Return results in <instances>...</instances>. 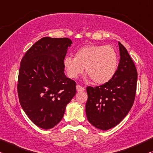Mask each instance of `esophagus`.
Returning a JSON list of instances; mask_svg holds the SVG:
<instances>
[{"mask_svg": "<svg viewBox=\"0 0 153 153\" xmlns=\"http://www.w3.org/2000/svg\"><path fill=\"white\" fill-rule=\"evenodd\" d=\"M76 90L77 92H79V91H84V90H85V88L84 87H82L80 85L77 84L76 86Z\"/></svg>", "mask_w": 153, "mask_h": 153, "instance_id": "34e87169", "label": "esophagus"}]
</instances>
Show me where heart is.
I'll return each instance as SVG.
<instances>
[{
	"label": "heart",
	"mask_w": 153,
	"mask_h": 153,
	"mask_svg": "<svg viewBox=\"0 0 153 153\" xmlns=\"http://www.w3.org/2000/svg\"><path fill=\"white\" fill-rule=\"evenodd\" d=\"M63 63L71 78H77L86 67V74L95 84H104L109 82L117 72L118 56L111 46L92 45L79 48L75 53V57L66 56Z\"/></svg>",
	"instance_id": "heart-1"
}]
</instances>
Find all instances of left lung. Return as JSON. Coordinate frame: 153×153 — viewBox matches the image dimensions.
<instances>
[{
    "label": "left lung",
    "instance_id": "8db88e82",
    "mask_svg": "<svg viewBox=\"0 0 153 153\" xmlns=\"http://www.w3.org/2000/svg\"><path fill=\"white\" fill-rule=\"evenodd\" d=\"M119 48L120 63L113 78L101 86L86 88L87 119L102 130L118 125L128 115L135 99L136 68L128 51L120 42Z\"/></svg>",
    "mask_w": 153,
    "mask_h": 153
}]
</instances>
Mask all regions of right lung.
<instances>
[{"instance_id":"1","label":"right lung","mask_w":153,"mask_h":153,"mask_svg":"<svg viewBox=\"0 0 153 153\" xmlns=\"http://www.w3.org/2000/svg\"><path fill=\"white\" fill-rule=\"evenodd\" d=\"M72 44L67 38L44 37L22 58L18 77L20 105L30 120L45 129L63 117L76 93V83L65 75L64 59Z\"/></svg>"}]
</instances>
